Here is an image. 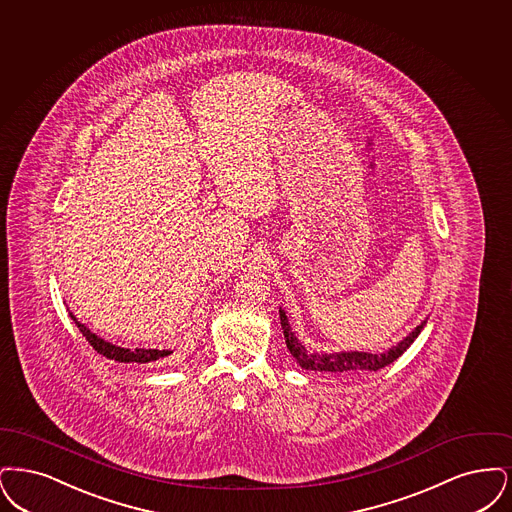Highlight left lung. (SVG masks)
Instances as JSON below:
<instances>
[{
	"label": "left lung",
	"instance_id": "left-lung-1",
	"mask_svg": "<svg viewBox=\"0 0 512 512\" xmlns=\"http://www.w3.org/2000/svg\"><path fill=\"white\" fill-rule=\"evenodd\" d=\"M281 317V327L285 333V342L289 348L292 357L310 371H321V373H334V375H352V373H365V371H378L386 365H390L392 361H396L398 357L415 342V338L423 331L426 321H423L413 333L405 336L398 346L390 348L384 354H365V352H348V354H312L308 352L298 338L290 331L289 319L283 310H279Z\"/></svg>",
	"mask_w": 512,
	"mask_h": 512
}]
</instances>
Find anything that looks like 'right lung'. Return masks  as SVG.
<instances>
[{"label":"right lung","mask_w":512,"mask_h":512,"mask_svg":"<svg viewBox=\"0 0 512 512\" xmlns=\"http://www.w3.org/2000/svg\"><path fill=\"white\" fill-rule=\"evenodd\" d=\"M72 317V321L76 323V327L80 329V333L86 336L91 348L101 354V356L107 357V359H114V361H120V363H155L162 357L170 356L172 352L170 350H128V348H120V346H114L111 342H105L103 338H99L97 334L91 333L88 327H84L80 321H76V317L72 313H68Z\"/></svg>","instance_id":"right-lung-1"}]
</instances>
